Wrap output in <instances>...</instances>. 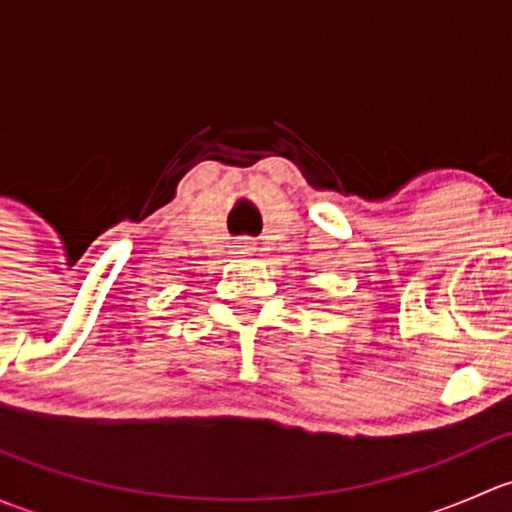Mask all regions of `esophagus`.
Returning <instances> with one entry per match:
<instances>
[{
  "label": "esophagus",
  "instance_id": "1",
  "mask_svg": "<svg viewBox=\"0 0 512 512\" xmlns=\"http://www.w3.org/2000/svg\"><path fill=\"white\" fill-rule=\"evenodd\" d=\"M235 250L237 255H252V252H255V245H252L250 240H237Z\"/></svg>",
  "mask_w": 512,
  "mask_h": 512
}]
</instances>
